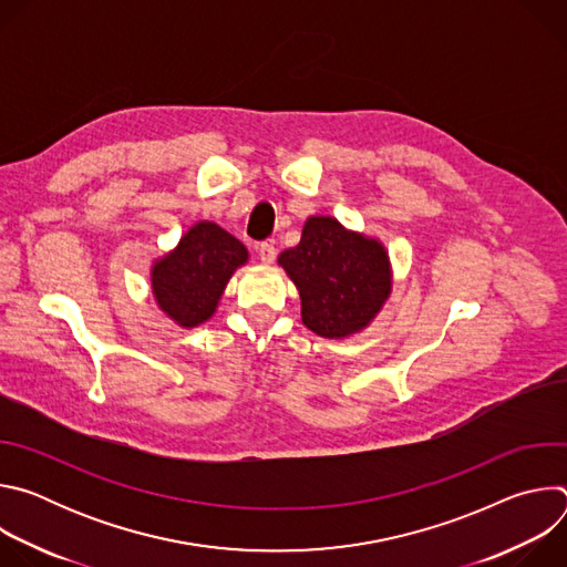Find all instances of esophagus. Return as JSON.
<instances>
[{
    "instance_id": "esophagus-1",
    "label": "esophagus",
    "mask_w": 567,
    "mask_h": 567,
    "mask_svg": "<svg viewBox=\"0 0 567 567\" xmlns=\"http://www.w3.org/2000/svg\"><path fill=\"white\" fill-rule=\"evenodd\" d=\"M258 256L265 265H271L276 260V247L271 245V241H262V245L258 247Z\"/></svg>"
}]
</instances>
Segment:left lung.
I'll return each mask as SVG.
<instances>
[{"instance_id": "left-lung-1", "label": "left lung", "mask_w": 567, "mask_h": 567, "mask_svg": "<svg viewBox=\"0 0 567 567\" xmlns=\"http://www.w3.org/2000/svg\"><path fill=\"white\" fill-rule=\"evenodd\" d=\"M278 265L298 289L305 328L322 339L363 332L392 293L385 247L330 215L307 217L298 247L282 251Z\"/></svg>"}]
</instances>
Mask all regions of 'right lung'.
<instances>
[{
	"label": "right lung",
	"mask_w": 567,
	"mask_h": 567,
	"mask_svg": "<svg viewBox=\"0 0 567 567\" xmlns=\"http://www.w3.org/2000/svg\"><path fill=\"white\" fill-rule=\"evenodd\" d=\"M247 262V247L204 219L182 235L173 251L152 262L150 289L158 309L190 330L215 313L228 280Z\"/></svg>",
	"instance_id": "obj_1"
}]
</instances>
